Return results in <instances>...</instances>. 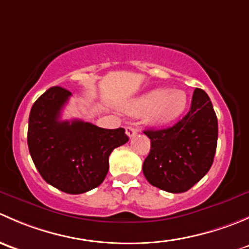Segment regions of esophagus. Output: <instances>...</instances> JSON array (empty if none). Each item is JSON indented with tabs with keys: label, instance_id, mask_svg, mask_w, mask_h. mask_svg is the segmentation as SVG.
Wrapping results in <instances>:
<instances>
[{
	"label": "esophagus",
	"instance_id": "obj_1",
	"mask_svg": "<svg viewBox=\"0 0 249 249\" xmlns=\"http://www.w3.org/2000/svg\"><path fill=\"white\" fill-rule=\"evenodd\" d=\"M125 132H126V135L129 137H134L137 134V130L134 126H126L125 127Z\"/></svg>",
	"mask_w": 249,
	"mask_h": 249
}]
</instances>
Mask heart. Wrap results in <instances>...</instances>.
<instances>
[{
    "mask_svg": "<svg viewBox=\"0 0 249 249\" xmlns=\"http://www.w3.org/2000/svg\"><path fill=\"white\" fill-rule=\"evenodd\" d=\"M188 104V97L183 90L159 88L125 107V112L131 115L144 114V120L153 126H160L177 119Z\"/></svg>",
    "mask_w": 249,
    "mask_h": 249,
    "instance_id": "1",
    "label": "heart"
}]
</instances>
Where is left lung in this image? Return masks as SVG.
I'll list each match as a JSON object with an SVG mask.
<instances>
[{"label": "left lung", "mask_w": 249, "mask_h": 249, "mask_svg": "<svg viewBox=\"0 0 249 249\" xmlns=\"http://www.w3.org/2000/svg\"><path fill=\"white\" fill-rule=\"evenodd\" d=\"M150 152L143 162L148 182L169 193H184L210 171L218 140V120L208 95L194 90L187 115L167 129L145 130Z\"/></svg>", "instance_id": "8db88e82"}]
</instances>
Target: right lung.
Listing matches in <instances>:
<instances>
[{
	"label": "right lung",
	"instance_id": "add662e5",
	"mask_svg": "<svg viewBox=\"0 0 249 249\" xmlns=\"http://www.w3.org/2000/svg\"><path fill=\"white\" fill-rule=\"evenodd\" d=\"M71 95L53 87L37 99L30 112L27 144L47 183L67 194H82L104 182L110 153L129 137L123 127L109 130L78 119H60Z\"/></svg>",
	"mask_w": 249,
	"mask_h": 249
}]
</instances>
